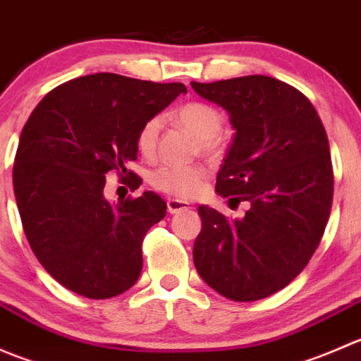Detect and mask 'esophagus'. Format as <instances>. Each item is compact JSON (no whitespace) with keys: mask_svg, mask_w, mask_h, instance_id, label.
Here are the masks:
<instances>
[{"mask_svg":"<svg viewBox=\"0 0 361 361\" xmlns=\"http://www.w3.org/2000/svg\"><path fill=\"white\" fill-rule=\"evenodd\" d=\"M190 207V202L187 201H180V199H167V211L171 214H176L180 211H185Z\"/></svg>","mask_w":361,"mask_h":361,"instance_id":"obj_1","label":"esophagus"}]
</instances>
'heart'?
Masks as SVG:
<instances>
[{
    "label": "heart",
    "instance_id": "heart-1",
    "mask_svg": "<svg viewBox=\"0 0 361 361\" xmlns=\"http://www.w3.org/2000/svg\"><path fill=\"white\" fill-rule=\"evenodd\" d=\"M174 118L187 127L195 137L201 140L202 150L216 152L218 143L214 140L221 129V115L213 106L204 103H188L174 111ZM159 118H150L143 123L137 133V148L141 154H154L159 136ZM206 171L201 166H174L166 164L160 166L152 173V185L166 194L176 195V197H192L201 190Z\"/></svg>",
    "mask_w": 361,
    "mask_h": 361
}]
</instances>
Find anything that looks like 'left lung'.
Segmentation results:
<instances>
[{
	"mask_svg": "<svg viewBox=\"0 0 361 361\" xmlns=\"http://www.w3.org/2000/svg\"><path fill=\"white\" fill-rule=\"evenodd\" d=\"M190 85L235 130L216 194L250 204L235 220L199 206L195 269L231 300H260L292 283L322 241L334 195L329 137L311 101L271 76Z\"/></svg>",
	"mask_w": 361,
	"mask_h": 361,
	"instance_id": "8db88e82",
	"label": "left lung"
}]
</instances>
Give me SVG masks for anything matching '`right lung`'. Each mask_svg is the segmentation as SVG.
Returning <instances> with one entry per match:
<instances>
[{
  "mask_svg": "<svg viewBox=\"0 0 361 361\" xmlns=\"http://www.w3.org/2000/svg\"><path fill=\"white\" fill-rule=\"evenodd\" d=\"M180 94L183 83L94 73L56 87L32 110L13 164V194L32 253L64 288L99 300L140 278L143 239L167 206L155 192L108 201L106 174H127L143 123Z\"/></svg>",
  "mask_w": 361,
  "mask_h": 361,
  "instance_id": "obj_1",
  "label": "right lung"
}]
</instances>
